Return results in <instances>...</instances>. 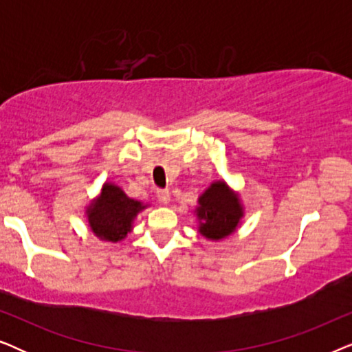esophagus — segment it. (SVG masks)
<instances>
[{
  "instance_id": "esophagus-1",
  "label": "esophagus",
  "mask_w": 352,
  "mask_h": 352,
  "mask_svg": "<svg viewBox=\"0 0 352 352\" xmlns=\"http://www.w3.org/2000/svg\"><path fill=\"white\" fill-rule=\"evenodd\" d=\"M170 199H171L170 190H166V189H160V190H157V200L160 201L162 205L170 204Z\"/></svg>"
}]
</instances>
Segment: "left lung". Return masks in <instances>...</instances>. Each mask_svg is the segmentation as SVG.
<instances>
[{
    "mask_svg": "<svg viewBox=\"0 0 352 352\" xmlns=\"http://www.w3.org/2000/svg\"><path fill=\"white\" fill-rule=\"evenodd\" d=\"M194 216L199 234L211 242H219L240 228L245 208L237 192L224 179H218L199 197Z\"/></svg>",
    "mask_w": 352,
    "mask_h": 352,
    "instance_id": "1",
    "label": "left lung"
}]
</instances>
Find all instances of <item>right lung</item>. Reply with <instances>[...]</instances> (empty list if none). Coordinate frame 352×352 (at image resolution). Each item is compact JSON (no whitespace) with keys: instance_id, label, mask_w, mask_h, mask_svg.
Masks as SVG:
<instances>
[{"instance_id":"obj_1","label":"right lung","mask_w":352,"mask_h":352,"mask_svg":"<svg viewBox=\"0 0 352 352\" xmlns=\"http://www.w3.org/2000/svg\"><path fill=\"white\" fill-rule=\"evenodd\" d=\"M148 204L128 197L115 182L105 181L98 197L86 206L88 228L102 242H122L133 230L134 219Z\"/></svg>"}]
</instances>
